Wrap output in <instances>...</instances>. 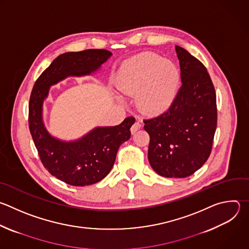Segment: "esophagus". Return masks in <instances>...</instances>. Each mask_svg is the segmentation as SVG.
Segmentation results:
<instances>
[{
  "label": "esophagus",
  "instance_id": "34e87169",
  "mask_svg": "<svg viewBox=\"0 0 249 249\" xmlns=\"http://www.w3.org/2000/svg\"><path fill=\"white\" fill-rule=\"evenodd\" d=\"M141 128H142V124H141L139 121H136V122L132 125V127H131V133L134 134V133H136L138 130H140Z\"/></svg>",
  "mask_w": 249,
  "mask_h": 249
}]
</instances>
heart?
Returning <instances> with one entry per match:
<instances>
[{
    "mask_svg": "<svg viewBox=\"0 0 249 249\" xmlns=\"http://www.w3.org/2000/svg\"><path fill=\"white\" fill-rule=\"evenodd\" d=\"M180 84L177 65L153 53H142L127 60L116 77L117 88L126 95H137L139 107L157 114L173 103Z\"/></svg>",
    "mask_w": 249,
    "mask_h": 249,
    "instance_id": "heart-1",
    "label": "heart"
}]
</instances>
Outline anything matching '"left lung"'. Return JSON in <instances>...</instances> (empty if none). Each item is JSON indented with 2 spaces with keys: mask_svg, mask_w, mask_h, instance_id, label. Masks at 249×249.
Wrapping results in <instances>:
<instances>
[{
  "mask_svg": "<svg viewBox=\"0 0 249 249\" xmlns=\"http://www.w3.org/2000/svg\"><path fill=\"white\" fill-rule=\"evenodd\" d=\"M182 86L170 107L143 119L149 135L147 158L152 169L166 178H186L208 159L217 127L216 93L206 67L176 46Z\"/></svg>",
  "mask_w": 249,
  "mask_h": 249,
  "instance_id": "8db88e82",
  "label": "left lung"
}]
</instances>
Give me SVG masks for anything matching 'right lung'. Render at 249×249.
<instances>
[{
	"label": "right lung",
	"mask_w": 249,
	"mask_h": 249,
	"mask_svg": "<svg viewBox=\"0 0 249 249\" xmlns=\"http://www.w3.org/2000/svg\"><path fill=\"white\" fill-rule=\"evenodd\" d=\"M112 53L90 49L58 55L36 80L29 100V130L44 167L58 180L76 187L102 181L112 169L119 146L131 137L135 118L127 117L113 127H99L75 142L52 137L42 120L43 101L50 86L67 76L89 75L100 68Z\"/></svg>",
	"instance_id": "obj_1"
}]
</instances>
